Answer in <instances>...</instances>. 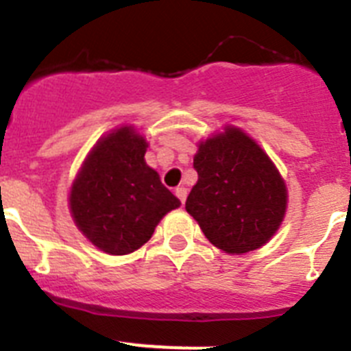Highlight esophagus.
I'll return each instance as SVG.
<instances>
[{"mask_svg":"<svg viewBox=\"0 0 351 351\" xmlns=\"http://www.w3.org/2000/svg\"><path fill=\"white\" fill-rule=\"evenodd\" d=\"M176 195H178V198L181 200V204H184L186 197H188V190H186L184 186H179V188H176Z\"/></svg>","mask_w":351,"mask_h":351,"instance_id":"esophagus-1","label":"esophagus"}]
</instances>
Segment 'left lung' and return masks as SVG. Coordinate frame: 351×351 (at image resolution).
<instances>
[{
	"mask_svg": "<svg viewBox=\"0 0 351 351\" xmlns=\"http://www.w3.org/2000/svg\"><path fill=\"white\" fill-rule=\"evenodd\" d=\"M198 173L186 210L204 235L228 255H243L271 241L285 219L288 191L280 170L253 138L225 126L198 142Z\"/></svg>",
	"mask_w": 351,
	"mask_h": 351,
	"instance_id": "1",
	"label": "left lung"
}]
</instances>
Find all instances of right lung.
<instances>
[{
    "label": "right lung",
    "mask_w": 351,
    "mask_h": 351,
    "mask_svg": "<svg viewBox=\"0 0 351 351\" xmlns=\"http://www.w3.org/2000/svg\"><path fill=\"white\" fill-rule=\"evenodd\" d=\"M145 137L133 126L112 130L96 142L71 182V218L108 255L144 246L161 218L181 206L145 163Z\"/></svg>",
    "instance_id": "1"
}]
</instances>
